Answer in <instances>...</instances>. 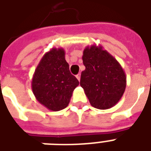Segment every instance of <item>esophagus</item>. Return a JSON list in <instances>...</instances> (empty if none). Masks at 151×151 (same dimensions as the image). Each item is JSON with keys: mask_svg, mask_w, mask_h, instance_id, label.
Masks as SVG:
<instances>
[{"mask_svg": "<svg viewBox=\"0 0 151 151\" xmlns=\"http://www.w3.org/2000/svg\"><path fill=\"white\" fill-rule=\"evenodd\" d=\"M76 78H77V79H78V80L80 81V79H81V74H80V73H78V75L76 76Z\"/></svg>", "mask_w": 151, "mask_h": 151, "instance_id": "1", "label": "esophagus"}]
</instances>
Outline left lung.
Returning <instances> with one entry per match:
<instances>
[{
	"instance_id": "1",
	"label": "left lung",
	"mask_w": 151,
	"mask_h": 151,
	"mask_svg": "<svg viewBox=\"0 0 151 151\" xmlns=\"http://www.w3.org/2000/svg\"><path fill=\"white\" fill-rule=\"evenodd\" d=\"M82 60L85 70L80 85L90 104L99 110L113 107L126 88V75L121 64L100 45L85 47Z\"/></svg>"
}]
</instances>
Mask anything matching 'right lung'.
Listing matches in <instances>:
<instances>
[{"label":"right lung","mask_w":151,"mask_h":151,"mask_svg":"<svg viewBox=\"0 0 151 151\" xmlns=\"http://www.w3.org/2000/svg\"><path fill=\"white\" fill-rule=\"evenodd\" d=\"M79 81L69 70L63 48H52L39 62L32 78V91L41 105L52 111L68 106Z\"/></svg>","instance_id":"1"}]
</instances>
